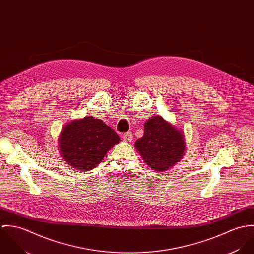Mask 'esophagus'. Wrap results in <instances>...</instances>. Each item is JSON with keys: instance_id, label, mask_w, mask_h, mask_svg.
Returning <instances> with one entry per match:
<instances>
[{"instance_id": "obj_1", "label": "esophagus", "mask_w": 254, "mask_h": 254, "mask_svg": "<svg viewBox=\"0 0 254 254\" xmlns=\"http://www.w3.org/2000/svg\"><path fill=\"white\" fill-rule=\"evenodd\" d=\"M123 138H124V140L126 142H130L132 140V138H133V133L132 132H127V133H125L123 135Z\"/></svg>"}]
</instances>
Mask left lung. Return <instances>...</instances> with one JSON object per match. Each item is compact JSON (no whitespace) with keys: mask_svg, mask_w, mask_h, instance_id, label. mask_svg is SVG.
<instances>
[{"mask_svg":"<svg viewBox=\"0 0 254 254\" xmlns=\"http://www.w3.org/2000/svg\"><path fill=\"white\" fill-rule=\"evenodd\" d=\"M135 145L145 163L155 171L171 168L181 159L186 149L181 132L159 115L145 122L144 136Z\"/></svg>","mask_w":254,"mask_h":254,"instance_id":"left-lung-1","label":"left lung"}]
</instances>
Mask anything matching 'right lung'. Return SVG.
I'll return each mask as SVG.
<instances>
[{
  "label": "right lung",
  "mask_w": 254,
  "mask_h": 254,
  "mask_svg": "<svg viewBox=\"0 0 254 254\" xmlns=\"http://www.w3.org/2000/svg\"><path fill=\"white\" fill-rule=\"evenodd\" d=\"M120 142L104 121L86 117L68 123L62 131L61 153L72 167L88 171L101 163L109 149Z\"/></svg>",
  "instance_id": "right-lung-1"
}]
</instances>
